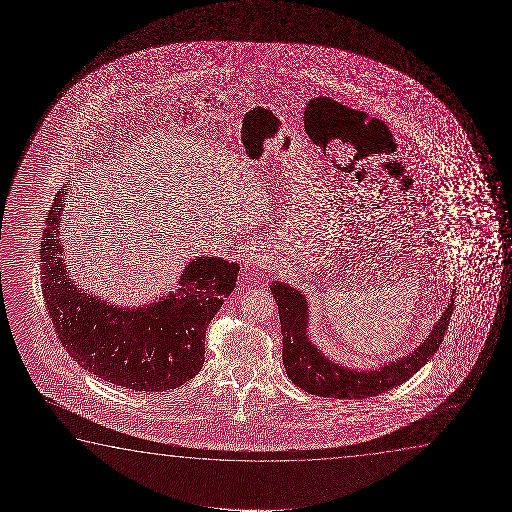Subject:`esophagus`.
<instances>
[{
  "instance_id": "34e87169",
  "label": "esophagus",
  "mask_w": 512,
  "mask_h": 512,
  "mask_svg": "<svg viewBox=\"0 0 512 512\" xmlns=\"http://www.w3.org/2000/svg\"><path fill=\"white\" fill-rule=\"evenodd\" d=\"M250 262L255 267H269L273 264V259L266 253L255 252L250 255Z\"/></svg>"
}]
</instances>
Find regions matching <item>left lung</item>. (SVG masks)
<instances>
[{"label": "left lung", "instance_id": "1", "mask_svg": "<svg viewBox=\"0 0 512 512\" xmlns=\"http://www.w3.org/2000/svg\"><path fill=\"white\" fill-rule=\"evenodd\" d=\"M269 288L280 313L283 365L288 378L304 392L332 399H367L388 392L411 378L439 350L455 306L453 292L430 334L406 357L360 369L337 364L311 341L309 301L304 292L283 281H273Z\"/></svg>", "mask_w": 512, "mask_h": 512}]
</instances>
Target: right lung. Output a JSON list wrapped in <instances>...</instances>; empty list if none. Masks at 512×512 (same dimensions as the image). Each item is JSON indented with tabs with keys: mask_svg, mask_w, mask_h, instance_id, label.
Masks as SVG:
<instances>
[{
	"mask_svg": "<svg viewBox=\"0 0 512 512\" xmlns=\"http://www.w3.org/2000/svg\"><path fill=\"white\" fill-rule=\"evenodd\" d=\"M68 185L57 190L40 245L43 301L70 357L85 371L136 392H166L204 364V337L231 295L239 264L201 255L190 260L173 292L126 308L71 280L59 238Z\"/></svg>",
	"mask_w": 512,
	"mask_h": 512,
	"instance_id": "obj_1",
	"label": "right lung"
}]
</instances>
